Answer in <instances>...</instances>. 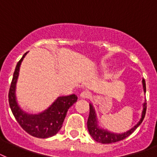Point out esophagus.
<instances>
[{
	"instance_id": "1",
	"label": "esophagus",
	"mask_w": 157,
	"mask_h": 157,
	"mask_svg": "<svg viewBox=\"0 0 157 157\" xmlns=\"http://www.w3.org/2000/svg\"><path fill=\"white\" fill-rule=\"evenodd\" d=\"M91 96L90 93L87 90H84L81 93V97L83 98H89Z\"/></svg>"
}]
</instances>
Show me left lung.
<instances>
[{
  "mask_svg": "<svg viewBox=\"0 0 157 157\" xmlns=\"http://www.w3.org/2000/svg\"><path fill=\"white\" fill-rule=\"evenodd\" d=\"M143 86H144V92H146V83H145L144 79H143ZM147 103H144V110L142 112V117L139 123L136 125H134L132 129H130L127 132H124L123 134H114V133L107 131L106 129H103L98 127L95 111L94 109L93 105L90 103V115H89L88 121H87V127H88L89 133L96 142H98L101 144H112V143L123 140L124 139L129 136L140 125V124L144 121V117H145Z\"/></svg>",
  "mask_w": 157,
  "mask_h": 157,
  "instance_id": "left-lung-1",
  "label": "left lung"
}]
</instances>
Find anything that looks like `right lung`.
Here are the masks:
<instances>
[{
    "label": "right lung",
    "instance_id": "obj_1",
    "mask_svg": "<svg viewBox=\"0 0 157 157\" xmlns=\"http://www.w3.org/2000/svg\"><path fill=\"white\" fill-rule=\"evenodd\" d=\"M28 52L18 62L9 91V103L13 115L20 126L28 134L39 139L52 137L62 128L69 107L77 100L76 94L59 97L51 106L38 114H29L21 109L16 100L15 88L21 63Z\"/></svg>",
    "mask_w": 157,
    "mask_h": 157
}]
</instances>
